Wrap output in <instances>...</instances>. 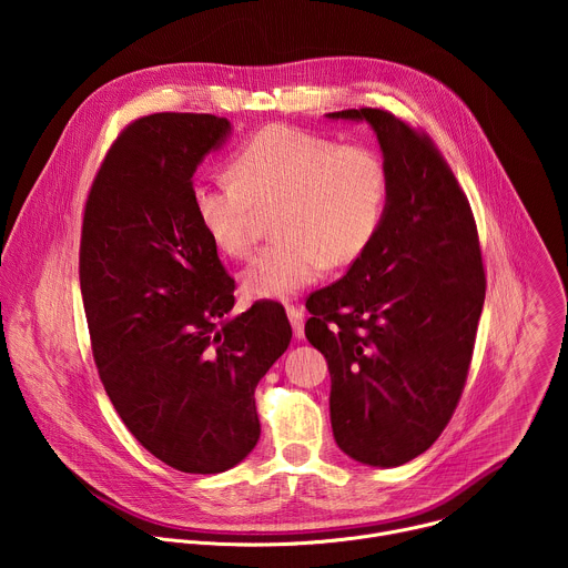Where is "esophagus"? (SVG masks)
<instances>
[{
  "label": "esophagus",
  "mask_w": 568,
  "mask_h": 568,
  "mask_svg": "<svg viewBox=\"0 0 568 568\" xmlns=\"http://www.w3.org/2000/svg\"><path fill=\"white\" fill-rule=\"evenodd\" d=\"M287 318L292 323V331L296 339H303V331H305V312L298 305H287Z\"/></svg>",
  "instance_id": "1"
}]
</instances>
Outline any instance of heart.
<instances>
[{"label":"heart","instance_id":"obj_1","mask_svg":"<svg viewBox=\"0 0 568 568\" xmlns=\"http://www.w3.org/2000/svg\"><path fill=\"white\" fill-rule=\"evenodd\" d=\"M384 161L364 145L287 125H270L233 154V175L197 178L193 211L215 245L247 256L258 206L278 204L281 233L245 270L252 294L287 298L312 285L328 263L355 261L371 242L386 202Z\"/></svg>","mask_w":568,"mask_h":568}]
</instances>
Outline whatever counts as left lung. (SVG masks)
<instances>
[{
    "label": "left lung",
    "mask_w": 568,
    "mask_h": 568,
    "mask_svg": "<svg viewBox=\"0 0 568 568\" xmlns=\"http://www.w3.org/2000/svg\"><path fill=\"white\" fill-rule=\"evenodd\" d=\"M326 116L371 125L388 189L366 250L307 298L305 337L328 362L339 449L397 467L436 443L465 386L485 301L476 224L427 136L373 108Z\"/></svg>",
    "instance_id": "8db88e82"
}]
</instances>
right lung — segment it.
<instances>
[{
	"instance_id": "add662e5",
	"label": "right lung",
	"mask_w": 568,
	"mask_h": 568,
	"mask_svg": "<svg viewBox=\"0 0 568 568\" xmlns=\"http://www.w3.org/2000/svg\"><path fill=\"white\" fill-rule=\"evenodd\" d=\"M231 123L150 114L128 125L92 184L80 292L101 382L130 434L189 474L231 469L256 447L254 390L287 351L283 305L233 310V278L191 186Z\"/></svg>"
}]
</instances>
